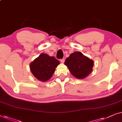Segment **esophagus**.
I'll list each match as a JSON object with an SVG mask.
<instances>
[{"mask_svg": "<svg viewBox=\"0 0 122 122\" xmlns=\"http://www.w3.org/2000/svg\"><path fill=\"white\" fill-rule=\"evenodd\" d=\"M65 60V59H62L60 60V61H61V62H62V63H64Z\"/></svg>", "mask_w": 122, "mask_h": 122, "instance_id": "1", "label": "esophagus"}]
</instances>
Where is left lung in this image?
Segmentation results:
<instances>
[{
    "label": "left lung",
    "instance_id": "1",
    "mask_svg": "<svg viewBox=\"0 0 122 122\" xmlns=\"http://www.w3.org/2000/svg\"><path fill=\"white\" fill-rule=\"evenodd\" d=\"M65 65L67 66L73 76L82 79L86 77L92 71L93 61L77 51L71 54L67 58Z\"/></svg>",
    "mask_w": 122,
    "mask_h": 122
}]
</instances>
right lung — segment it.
<instances>
[{"mask_svg":"<svg viewBox=\"0 0 122 122\" xmlns=\"http://www.w3.org/2000/svg\"><path fill=\"white\" fill-rule=\"evenodd\" d=\"M59 64L60 62L53 56L41 54L30 63V68L37 80L45 82L51 78Z\"/></svg>","mask_w":122,"mask_h":122,"instance_id":"1","label":"right lung"}]
</instances>
